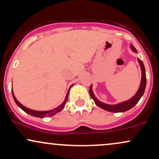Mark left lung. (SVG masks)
<instances>
[{
    "label": "left lung",
    "mask_w": 159,
    "mask_h": 159,
    "mask_svg": "<svg viewBox=\"0 0 159 159\" xmlns=\"http://www.w3.org/2000/svg\"><path fill=\"white\" fill-rule=\"evenodd\" d=\"M131 48L132 49V51L134 52H137L136 48L133 46L132 45H131ZM138 62H139L140 68H141L142 71V78H141V82H140V87L138 89V92L136 93V94L134 95V96L130 99H129L128 101L124 102H121L120 104H117V105H107V104H105L102 102L98 101L97 98H96V96H94L93 93L92 91V85H90V94L92 97L93 99L94 100L95 103L97 106L100 107L101 108L104 109V110L110 111V112H114V113H119V112H125L129 109L132 108L134 105H136L137 103L139 102L140 98L142 97V96L143 95L144 90H145L146 88V84H147V78H146V71H145V67H144V65L140 60L138 58Z\"/></svg>",
    "instance_id": "left-lung-1"
}]
</instances>
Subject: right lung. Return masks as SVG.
I'll use <instances>...</instances> for the list:
<instances>
[{"label": "right lung", "mask_w": 159, "mask_h": 159, "mask_svg": "<svg viewBox=\"0 0 159 159\" xmlns=\"http://www.w3.org/2000/svg\"><path fill=\"white\" fill-rule=\"evenodd\" d=\"M69 89H70V88H69ZM69 89L68 92H67L66 96V98H65L64 102H63L62 103L59 107H56V108H54V110L48 111H37L30 110V109H29V108H27V107H26L23 106V105H21V104L20 103L17 99H16V97H15V96H14V94H13V92H12V97H13L14 100H15L16 103L17 104L18 106H19V107H21V108L22 109V110L25 111V112L27 113V114H28L31 115V116H36V117L43 118V117H45V116H54V114H56L57 113L60 112V111H61L62 109H63V107H64L66 103V102H67V99H68V95H69Z\"/></svg>", "instance_id": "obj_1"}]
</instances>
